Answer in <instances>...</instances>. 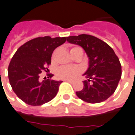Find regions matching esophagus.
I'll return each instance as SVG.
<instances>
[{"mask_svg":"<svg viewBox=\"0 0 135 135\" xmlns=\"http://www.w3.org/2000/svg\"><path fill=\"white\" fill-rule=\"evenodd\" d=\"M65 81H66L68 82H70V83H74V80H71V79H65Z\"/></svg>","mask_w":135,"mask_h":135,"instance_id":"obj_1","label":"esophagus"}]
</instances>
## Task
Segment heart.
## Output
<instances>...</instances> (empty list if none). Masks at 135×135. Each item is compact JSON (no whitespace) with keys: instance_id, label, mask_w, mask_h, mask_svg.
Segmentation results:
<instances>
[{"instance_id":"heart-1","label":"heart","mask_w":135,"mask_h":135,"mask_svg":"<svg viewBox=\"0 0 135 135\" xmlns=\"http://www.w3.org/2000/svg\"><path fill=\"white\" fill-rule=\"evenodd\" d=\"M76 50H81L80 47H74L70 49V53L74 52ZM80 70L76 66H62L56 70V76L60 79H71L74 78L79 73Z\"/></svg>"}]
</instances>
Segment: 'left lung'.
I'll return each instance as SVG.
<instances>
[{"instance_id": "8db88e82", "label": "left lung", "mask_w": 135, "mask_h": 135, "mask_svg": "<svg viewBox=\"0 0 135 135\" xmlns=\"http://www.w3.org/2000/svg\"><path fill=\"white\" fill-rule=\"evenodd\" d=\"M69 43L80 46L88 57V68L83 74L87 80L84 88L76 92L81 100L88 103H100L108 99L116 90L121 77V65L110 46L90 35L67 37Z\"/></svg>"}]
</instances>
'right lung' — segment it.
<instances>
[{
  "label": "right lung",
  "instance_id": "add662e5",
  "mask_svg": "<svg viewBox=\"0 0 135 135\" xmlns=\"http://www.w3.org/2000/svg\"><path fill=\"white\" fill-rule=\"evenodd\" d=\"M65 41V37H39L25 43L13 56L8 67L9 84L17 97L25 103L39 106L56 95L62 81H40L39 78L51 64L53 51ZM49 76L51 78L53 74Z\"/></svg>",
  "mask_w": 135,
  "mask_h": 135
}]
</instances>
